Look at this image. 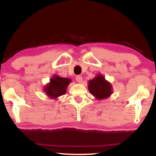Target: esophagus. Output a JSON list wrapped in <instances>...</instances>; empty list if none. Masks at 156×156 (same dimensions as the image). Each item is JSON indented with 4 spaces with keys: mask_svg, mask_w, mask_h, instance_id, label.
<instances>
[{
    "mask_svg": "<svg viewBox=\"0 0 156 156\" xmlns=\"http://www.w3.org/2000/svg\"><path fill=\"white\" fill-rule=\"evenodd\" d=\"M76 82H79V83H82L83 79H82V76H77L76 77Z\"/></svg>",
    "mask_w": 156,
    "mask_h": 156,
    "instance_id": "1",
    "label": "esophagus"
}]
</instances>
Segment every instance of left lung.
I'll return each mask as SVG.
<instances>
[{"label":"left lung","instance_id":"left-lung-1","mask_svg":"<svg viewBox=\"0 0 156 156\" xmlns=\"http://www.w3.org/2000/svg\"><path fill=\"white\" fill-rule=\"evenodd\" d=\"M88 90L98 101L110 97L113 93L112 85L102 74H97L93 80H89Z\"/></svg>","mask_w":156,"mask_h":156}]
</instances>
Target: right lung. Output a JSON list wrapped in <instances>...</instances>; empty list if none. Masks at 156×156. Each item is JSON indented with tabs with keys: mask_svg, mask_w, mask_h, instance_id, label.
<instances>
[{
	"mask_svg": "<svg viewBox=\"0 0 156 156\" xmlns=\"http://www.w3.org/2000/svg\"><path fill=\"white\" fill-rule=\"evenodd\" d=\"M70 82H72L71 79L53 75L50 82L44 87L43 91L51 99L57 100L58 98L66 93V89Z\"/></svg>",
	"mask_w": 156,
	"mask_h": 156,
	"instance_id": "add662e5",
	"label": "right lung"
}]
</instances>
